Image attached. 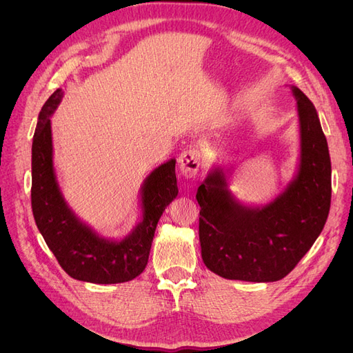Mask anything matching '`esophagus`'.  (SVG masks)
I'll return each mask as SVG.
<instances>
[{
  "instance_id": "34e87169",
  "label": "esophagus",
  "mask_w": 353,
  "mask_h": 353,
  "mask_svg": "<svg viewBox=\"0 0 353 353\" xmlns=\"http://www.w3.org/2000/svg\"><path fill=\"white\" fill-rule=\"evenodd\" d=\"M179 172L185 178H194L200 168V154L194 148H188L178 157Z\"/></svg>"
}]
</instances>
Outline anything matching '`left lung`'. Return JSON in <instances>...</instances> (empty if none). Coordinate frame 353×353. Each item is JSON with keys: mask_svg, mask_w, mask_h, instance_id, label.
<instances>
[{"mask_svg": "<svg viewBox=\"0 0 353 353\" xmlns=\"http://www.w3.org/2000/svg\"><path fill=\"white\" fill-rule=\"evenodd\" d=\"M290 88L297 103L299 162L283 193L265 205H244L231 193L227 166H212L197 188L201 258L222 279H284L325 225L331 201L327 138L312 101Z\"/></svg>", "mask_w": 353, "mask_h": 353, "instance_id": "8db88e82", "label": "left lung"}]
</instances>
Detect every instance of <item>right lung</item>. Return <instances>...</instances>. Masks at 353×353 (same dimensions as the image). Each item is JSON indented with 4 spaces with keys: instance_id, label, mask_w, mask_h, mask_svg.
Masks as SVG:
<instances>
[{
    "instance_id": "obj_1",
    "label": "right lung",
    "mask_w": 353,
    "mask_h": 353,
    "mask_svg": "<svg viewBox=\"0 0 353 353\" xmlns=\"http://www.w3.org/2000/svg\"><path fill=\"white\" fill-rule=\"evenodd\" d=\"M61 99L59 88L42 105L32 143L30 199L37 227L72 279L94 284L131 281L145 270L157 222L178 196L175 159L153 169L143 181L135 227L122 239L101 236L72 210L59 184L50 117Z\"/></svg>"
}]
</instances>
